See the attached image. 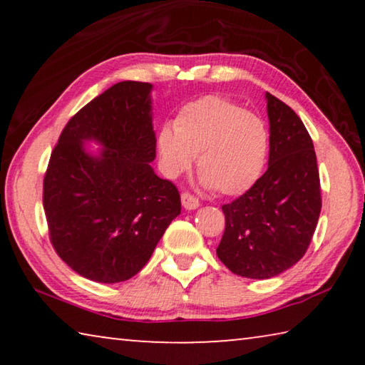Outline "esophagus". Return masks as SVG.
<instances>
[{
    "label": "esophagus",
    "mask_w": 365,
    "mask_h": 365,
    "mask_svg": "<svg viewBox=\"0 0 365 365\" xmlns=\"http://www.w3.org/2000/svg\"><path fill=\"white\" fill-rule=\"evenodd\" d=\"M182 205H183L185 209L191 211V209L200 207V200H197V197L193 193H190V191H183V193H182Z\"/></svg>",
    "instance_id": "esophagus-1"
}]
</instances>
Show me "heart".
Here are the masks:
<instances>
[{
    "mask_svg": "<svg viewBox=\"0 0 365 365\" xmlns=\"http://www.w3.org/2000/svg\"><path fill=\"white\" fill-rule=\"evenodd\" d=\"M158 151L164 170L175 177L197 156L207 187L242 195L261 177L269 154V132L261 117L224 96L207 95L178 110L174 130L163 127Z\"/></svg>",
    "mask_w": 365,
    "mask_h": 365,
    "instance_id": "obj_1",
    "label": "heart"
}]
</instances>
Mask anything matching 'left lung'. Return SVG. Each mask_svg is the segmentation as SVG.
<instances>
[{"label": "left lung", "mask_w": 365, "mask_h": 365, "mask_svg": "<svg viewBox=\"0 0 365 365\" xmlns=\"http://www.w3.org/2000/svg\"><path fill=\"white\" fill-rule=\"evenodd\" d=\"M269 168L237 200L222 206L225 230L217 256L246 279H270L306 255L322 209L311 135L294 110L267 93Z\"/></svg>", "instance_id": "1"}]
</instances>
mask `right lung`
<instances>
[{
	"instance_id": "right-lung-1",
	"label": "right lung",
	"mask_w": 365,
	"mask_h": 365,
	"mask_svg": "<svg viewBox=\"0 0 365 365\" xmlns=\"http://www.w3.org/2000/svg\"><path fill=\"white\" fill-rule=\"evenodd\" d=\"M151 83L119 82L71 117L43 178L49 242L78 275L100 283L132 279L180 214V193L159 178ZM83 139L105 146L85 153Z\"/></svg>"
}]
</instances>
